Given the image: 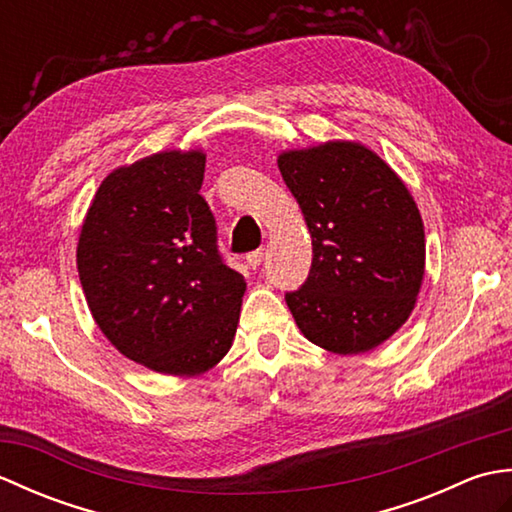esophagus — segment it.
Masks as SVG:
<instances>
[{
  "label": "esophagus",
  "mask_w": 512,
  "mask_h": 512,
  "mask_svg": "<svg viewBox=\"0 0 512 512\" xmlns=\"http://www.w3.org/2000/svg\"><path fill=\"white\" fill-rule=\"evenodd\" d=\"M246 262H248L250 268H259V266H262V262H264V250L257 248V250H253V253H248V255H246Z\"/></svg>",
  "instance_id": "obj_1"
}]
</instances>
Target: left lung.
Instances as JSON below:
<instances>
[{
	"instance_id": "left-lung-1",
	"label": "left lung",
	"mask_w": 512,
	"mask_h": 512,
	"mask_svg": "<svg viewBox=\"0 0 512 512\" xmlns=\"http://www.w3.org/2000/svg\"><path fill=\"white\" fill-rule=\"evenodd\" d=\"M277 162L312 237L308 279L286 292L292 317L323 350H374L407 321L420 292L424 226L416 202L358 143L286 151Z\"/></svg>"
}]
</instances>
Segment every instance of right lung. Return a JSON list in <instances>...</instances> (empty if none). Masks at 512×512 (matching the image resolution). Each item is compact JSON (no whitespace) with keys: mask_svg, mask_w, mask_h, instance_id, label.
<instances>
[{"mask_svg":"<svg viewBox=\"0 0 512 512\" xmlns=\"http://www.w3.org/2000/svg\"><path fill=\"white\" fill-rule=\"evenodd\" d=\"M202 151H162L107 176L85 215L76 266L101 332L160 374L193 376L231 350L246 290L224 262L200 195Z\"/></svg>","mask_w":512,"mask_h":512,"instance_id":"add662e5","label":"right lung"}]
</instances>
